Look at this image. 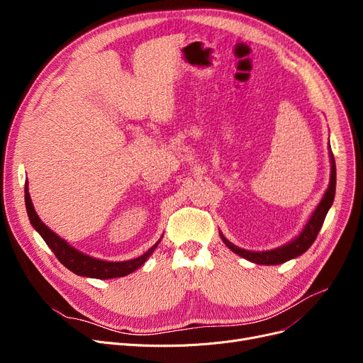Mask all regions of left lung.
<instances>
[{
    "instance_id": "left-lung-1",
    "label": "left lung",
    "mask_w": 363,
    "mask_h": 363,
    "mask_svg": "<svg viewBox=\"0 0 363 363\" xmlns=\"http://www.w3.org/2000/svg\"><path fill=\"white\" fill-rule=\"evenodd\" d=\"M328 150H330L328 155H330V162H331V174H330L328 188H327V191L323 193V197L320 199V201L315 207L313 213L311 215L306 225L303 226L301 233L297 237H294L291 241L285 242L284 245H279V247H277V249H272V250L252 252V250L241 249V247L233 244L231 241H228L223 237V234L219 233L222 241L225 242L228 249L234 252L235 255L244 257L245 260H249V262L256 263V264H266V266L285 263V262H289L291 259H296V257L301 256L304 252H308V249L313 244V241L316 240V237L320 231L322 223H323V220H325V216H327L328 211L333 206L334 196H335V178H337L335 160H334V155L331 151V145H328Z\"/></svg>"
}]
</instances>
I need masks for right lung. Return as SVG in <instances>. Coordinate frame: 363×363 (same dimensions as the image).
<instances>
[{"instance_id":"obj_1","label":"right lung","mask_w":363,"mask_h":363,"mask_svg":"<svg viewBox=\"0 0 363 363\" xmlns=\"http://www.w3.org/2000/svg\"><path fill=\"white\" fill-rule=\"evenodd\" d=\"M25 204H26V212L29 216V220L32 226L35 228V231H38L47 245L52 250L55 257L59 259L69 271L73 274L79 275V277H86V278H97V279H110V278H121L132 274L133 271H137L140 266L145 263V260L152 255L157 249V245L160 240L150 247V249L141 255L140 257L130 259V260H123V262H108L103 259L92 257L89 255H85L79 252L78 249H74L73 245H70L66 240H63L60 235H57L52 230L40 219V216L36 215L30 196H29V188H28V181L25 184Z\"/></svg>"}]
</instances>
